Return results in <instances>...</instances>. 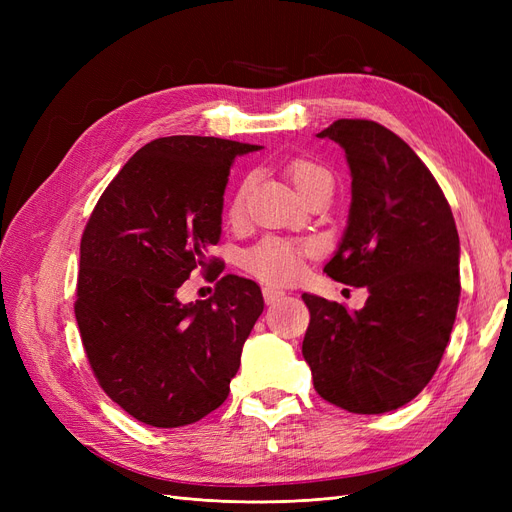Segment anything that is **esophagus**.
<instances>
[{
  "mask_svg": "<svg viewBox=\"0 0 512 512\" xmlns=\"http://www.w3.org/2000/svg\"><path fill=\"white\" fill-rule=\"evenodd\" d=\"M284 290H280V288H275V286H265L262 288V297H265V301L271 305V303H277L280 301L282 297H284Z\"/></svg>",
  "mask_w": 512,
  "mask_h": 512,
  "instance_id": "obj_1",
  "label": "esophagus"
}]
</instances>
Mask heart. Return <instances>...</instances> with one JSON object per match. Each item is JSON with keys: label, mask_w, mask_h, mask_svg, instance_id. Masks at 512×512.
<instances>
[{"label": "heart", "mask_w": 512, "mask_h": 512, "mask_svg": "<svg viewBox=\"0 0 512 512\" xmlns=\"http://www.w3.org/2000/svg\"><path fill=\"white\" fill-rule=\"evenodd\" d=\"M288 175L290 181L294 183V188L299 190L301 196H305L314 185L322 181H331L329 170H324L322 166L309 162V160H294L288 164ZM245 194H247V183H243L235 203H232V215H239L243 211L245 203ZM312 250V243H297V241H288V239H277L269 237L262 239L256 247H252L250 252L245 254V267L252 273L267 282L275 284H286L297 280L301 269H303V256Z\"/></svg>", "instance_id": "1"}]
</instances>
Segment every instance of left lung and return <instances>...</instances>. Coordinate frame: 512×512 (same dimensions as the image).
Listing matches in <instances>:
<instances>
[{
	"label": "left lung",
	"instance_id": "8db88e82",
	"mask_svg": "<svg viewBox=\"0 0 512 512\" xmlns=\"http://www.w3.org/2000/svg\"><path fill=\"white\" fill-rule=\"evenodd\" d=\"M346 153L348 224L329 277L367 286L363 309L303 292V359L322 399L354 414L406 406L436 374L459 305V235L429 168L376 121L339 119L316 134Z\"/></svg>",
	"mask_w": 512,
	"mask_h": 512
}]
</instances>
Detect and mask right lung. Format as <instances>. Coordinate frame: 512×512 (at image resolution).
<instances>
[{"mask_svg":"<svg viewBox=\"0 0 512 512\" xmlns=\"http://www.w3.org/2000/svg\"><path fill=\"white\" fill-rule=\"evenodd\" d=\"M260 145L164 136L108 183L81 239L76 322L115 404L151 427H183L220 408L265 309L256 282L226 275L207 301L181 303L222 237L230 164Z\"/></svg>","mask_w":512,"mask_h":512,"instance_id":"add662e5","label":"right lung"}]
</instances>
